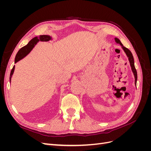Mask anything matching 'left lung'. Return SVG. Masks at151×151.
<instances>
[{
    "label": "left lung",
    "instance_id": "left-lung-1",
    "mask_svg": "<svg viewBox=\"0 0 151 151\" xmlns=\"http://www.w3.org/2000/svg\"><path fill=\"white\" fill-rule=\"evenodd\" d=\"M115 42L117 44H120V46L122 48V50L124 51V52L125 53L127 57H128V59H129V62H130V65L131 67V69L132 72H133L134 76V78H135V85L136 86L137 84V70L135 69V65H134V57L132 55V52L130 51V50L127 48L126 47H123V45H122V43H121L120 40L117 38H115Z\"/></svg>",
    "mask_w": 151,
    "mask_h": 151
}]
</instances>
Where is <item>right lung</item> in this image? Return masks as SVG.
I'll use <instances>...</instances> for the list:
<instances>
[{
  "mask_svg": "<svg viewBox=\"0 0 151 151\" xmlns=\"http://www.w3.org/2000/svg\"><path fill=\"white\" fill-rule=\"evenodd\" d=\"M50 40H52V36H50L49 35H40L39 36V37L36 36V37H35L34 38L31 40L29 41V42L27 44L26 46L21 48L19 51H18L15 57L14 63H16V62H19L20 60H21V59L24 58L26 55H28L31 50H33V48L35 47V45L39 42H48V41H50ZM14 68H15V65H14L10 74V78H9L10 83L11 81V78L14 74Z\"/></svg>",
  "mask_w": 151,
  "mask_h": 151,
  "instance_id": "obj_1",
  "label": "right lung"
}]
</instances>
